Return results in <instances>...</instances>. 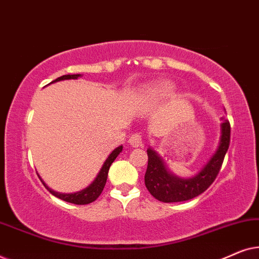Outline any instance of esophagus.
I'll return each mask as SVG.
<instances>
[{
  "label": "esophagus",
  "mask_w": 259,
  "mask_h": 259,
  "mask_svg": "<svg viewBox=\"0 0 259 259\" xmlns=\"http://www.w3.org/2000/svg\"><path fill=\"white\" fill-rule=\"evenodd\" d=\"M128 144L132 147H139L143 145V139H141V136L139 133H133L132 136L130 137L128 139Z\"/></svg>",
  "instance_id": "obj_1"
}]
</instances>
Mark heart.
I'll use <instances>...</instances> for the list:
<instances>
[{"label": "heart", "mask_w": 259, "mask_h": 259, "mask_svg": "<svg viewBox=\"0 0 259 259\" xmlns=\"http://www.w3.org/2000/svg\"><path fill=\"white\" fill-rule=\"evenodd\" d=\"M175 91V84L168 81H162V82L155 83L153 86L145 88L144 91L140 92L139 99L141 102L146 105L155 104V102L164 100L169 97Z\"/></svg>", "instance_id": "b5f03b06"}]
</instances>
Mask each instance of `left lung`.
<instances>
[{
  "instance_id": "1",
  "label": "left lung",
  "mask_w": 259,
  "mask_h": 259,
  "mask_svg": "<svg viewBox=\"0 0 259 259\" xmlns=\"http://www.w3.org/2000/svg\"><path fill=\"white\" fill-rule=\"evenodd\" d=\"M230 145V122L222 118L221 138L217 150L197 175L180 178L173 175L162 158L153 148H147L148 165L145 173V185L155 199L162 203H177L199 196L214 182Z\"/></svg>"
}]
</instances>
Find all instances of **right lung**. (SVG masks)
<instances>
[{
	"label": "right lung",
	"instance_id": "obj_1",
	"mask_svg": "<svg viewBox=\"0 0 259 259\" xmlns=\"http://www.w3.org/2000/svg\"><path fill=\"white\" fill-rule=\"evenodd\" d=\"M81 76V74H73V75H62L58 77V79L52 81L53 82H58V81H62V80H70V79H79ZM122 151V146H119L116 147L114 151H112V153L108 155L107 159H106L104 165H102V167L100 168V171H99L98 176L95 177V179L92 182L90 185H88L86 189L81 190V191H77V192H74V193H61V192H56V191L52 190L51 187L47 186V184H46L44 180L41 179V177L38 176V178L41 179L42 184H44L46 189H47L49 192H51L53 196L60 198V199L67 201V203H72V204H76V205H86V204H90L92 201L97 200L98 197L100 196L102 190H104V187L106 185V180H107V176H108V169L111 167L112 162L115 160V158L118 157L120 154V152Z\"/></svg>",
	"mask_w": 259,
	"mask_h": 259
}]
</instances>
